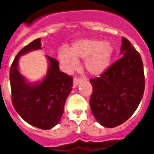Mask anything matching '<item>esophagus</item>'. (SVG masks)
Returning a JSON list of instances; mask_svg holds the SVG:
<instances>
[{
  "label": "esophagus",
  "instance_id": "esophagus-1",
  "mask_svg": "<svg viewBox=\"0 0 154 154\" xmlns=\"http://www.w3.org/2000/svg\"><path fill=\"white\" fill-rule=\"evenodd\" d=\"M82 79H83L82 78H80V77H78V76H75L74 78V80H73V86H74V87H76L80 82H82Z\"/></svg>",
  "mask_w": 154,
  "mask_h": 154
}]
</instances>
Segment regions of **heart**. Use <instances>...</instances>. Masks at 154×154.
<instances>
[{"label":"heart","mask_w":154,"mask_h":154,"mask_svg":"<svg viewBox=\"0 0 154 154\" xmlns=\"http://www.w3.org/2000/svg\"><path fill=\"white\" fill-rule=\"evenodd\" d=\"M112 52V47L107 42L99 39H82L75 42L71 50L62 48L58 56L59 59L70 68L77 66V59H86V70L90 74L99 75L108 68Z\"/></svg>","instance_id":"1"}]
</instances>
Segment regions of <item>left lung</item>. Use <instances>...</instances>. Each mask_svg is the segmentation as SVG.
I'll return each instance as SVG.
<instances>
[{
    "label": "left lung",
    "mask_w": 154,
    "mask_h": 154,
    "mask_svg": "<svg viewBox=\"0 0 154 154\" xmlns=\"http://www.w3.org/2000/svg\"><path fill=\"white\" fill-rule=\"evenodd\" d=\"M122 57L99 77L91 79L90 105L100 124L114 128L128 120L136 111L145 89L143 64L140 53L122 38Z\"/></svg>",
    "instance_id": "obj_1"
}]
</instances>
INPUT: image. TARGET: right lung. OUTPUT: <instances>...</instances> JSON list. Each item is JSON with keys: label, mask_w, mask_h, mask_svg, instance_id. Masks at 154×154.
Segmentation results:
<instances>
[{"label": "right lung", "mask_w": 154, "mask_h": 154, "mask_svg": "<svg viewBox=\"0 0 154 154\" xmlns=\"http://www.w3.org/2000/svg\"><path fill=\"white\" fill-rule=\"evenodd\" d=\"M40 42L38 38L18 52L10 68V84L11 102L17 113L31 125L47 130L60 122L73 78L59 70L56 59L47 56L50 66L45 79L36 85L26 82L18 72V58L29 51L40 49Z\"/></svg>", "instance_id": "right-lung-1"}]
</instances>
